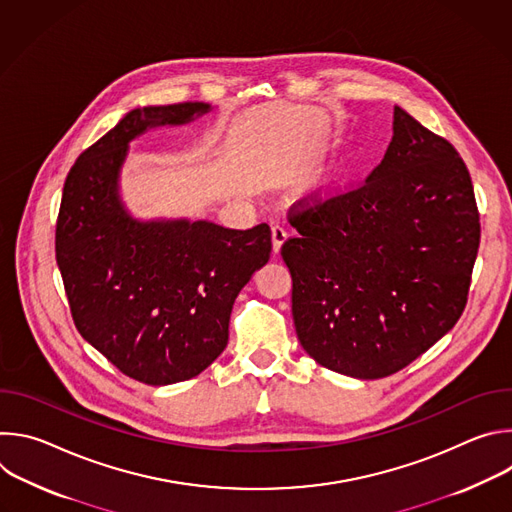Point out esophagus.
I'll use <instances>...</instances> for the list:
<instances>
[{"mask_svg":"<svg viewBox=\"0 0 512 512\" xmlns=\"http://www.w3.org/2000/svg\"><path fill=\"white\" fill-rule=\"evenodd\" d=\"M271 237H273V251L277 253V251L281 249L283 241L287 239V231H285V227H283L281 223H273V225H271Z\"/></svg>","mask_w":512,"mask_h":512,"instance_id":"obj_1","label":"esophagus"}]
</instances>
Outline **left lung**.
Returning a JSON list of instances; mask_svg holds the SVG:
<instances>
[{"label":"left lung","mask_w":512,"mask_h":512,"mask_svg":"<svg viewBox=\"0 0 512 512\" xmlns=\"http://www.w3.org/2000/svg\"><path fill=\"white\" fill-rule=\"evenodd\" d=\"M371 176L289 208L281 245L291 314L322 367L389 377L460 320L480 247L470 172L454 145L401 107Z\"/></svg>","instance_id":"left-lung-1"}]
</instances>
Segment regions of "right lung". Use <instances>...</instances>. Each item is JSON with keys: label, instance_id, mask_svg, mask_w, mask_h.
I'll return each mask as SVG.
<instances>
[{"label": "right lung", "instance_id": "obj_1", "mask_svg": "<svg viewBox=\"0 0 512 512\" xmlns=\"http://www.w3.org/2000/svg\"><path fill=\"white\" fill-rule=\"evenodd\" d=\"M204 111L176 103L127 113L70 168L56 218V263L77 330L123 375L154 387L200 375L225 350L235 298L271 253L267 223H135L119 202L127 143Z\"/></svg>", "mask_w": 512, "mask_h": 512}]
</instances>
